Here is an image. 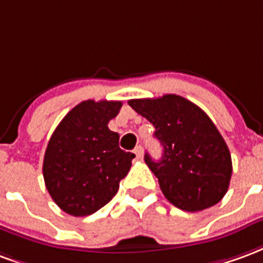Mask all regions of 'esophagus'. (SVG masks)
I'll list each match as a JSON object with an SVG mask.
<instances>
[{
  "label": "esophagus",
  "instance_id": "34e87169",
  "mask_svg": "<svg viewBox=\"0 0 263 263\" xmlns=\"http://www.w3.org/2000/svg\"><path fill=\"white\" fill-rule=\"evenodd\" d=\"M134 154L137 155L138 159H141V158H142V156H143V149H142V146H141V145H139V146H137V148L134 149Z\"/></svg>",
  "mask_w": 263,
  "mask_h": 263
}]
</instances>
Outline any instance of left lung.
I'll use <instances>...</instances> for the list:
<instances>
[{
	"instance_id": "8db88e82",
	"label": "left lung",
	"mask_w": 263,
	"mask_h": 263,
	"mask_svg": "<svg viewBox=\"0 0 263 263\" xmlns=\"http://www.w3.org/2000/svg\"><path fill=\"white\" fill-rule=\"evenodd\" d=\"M128 104L155 126L162 159L145 162L162 193L177 209L201 211L224 197L232 175L231 154L209 115L176 94L129 100Z\"/></svg>"
}]
</instances>
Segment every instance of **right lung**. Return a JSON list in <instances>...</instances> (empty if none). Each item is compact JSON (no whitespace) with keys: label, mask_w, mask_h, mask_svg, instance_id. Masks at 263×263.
Segmentation results:
<instances>
[{"label":"right lung","mask_w":263,"mask_h":263,"mask_svg":"<svg viewBox=\"0 0 263 263\" xmlns=\"http://www.w3.org/2000/svg\"><path fill=\"white\" fill-rule=\"evenodd\" d=\"M121 107V101H83L49 139L43 179L50 197L67 214L84 217L104 207L131 169L135 155L122 151L120 135L108 128Z\"/></svg>","instance_id":"obj_1"}]
</instances>
